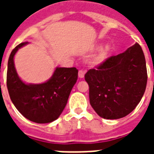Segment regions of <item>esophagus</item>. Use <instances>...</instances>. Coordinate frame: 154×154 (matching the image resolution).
Here are the masks:
<instances>
[{
	"mask_svg": "<svg viewBox=\"0 0 154 154\" xmlns=\"http://www.w3.org/2000/svg\"><path fill=\"white\" fill-rule=\"evenodd\" d=\"M85 76V71L84 70H79V72H78V77L80 78H83Z\"/></svg>",
	"mask_w": 154,
	"mask_h": 154,
	"instance_id": "34e87169",
	"label": "esophagus"
}]
</instances>
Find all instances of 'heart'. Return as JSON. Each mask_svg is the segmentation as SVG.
I'll use <instances>...</instances> for the list:
<instances>
[{"label":"heart","mask_w":154,"mask_h":154,"mask_svg":"<svg viewBox=\"0 0 154 154\" xmlns=\"http://www.w3.org/2000/svg\"><path fill=\"white\" fill-rule=\"evenodd\" d=\"M109 50V46H106L105 48L101 49V51H100V53L93 59V60H92V64L94 65H100V64H101V63L106 59V57H107Z\"/></svg>","instance_id":"1"}]
</instances>
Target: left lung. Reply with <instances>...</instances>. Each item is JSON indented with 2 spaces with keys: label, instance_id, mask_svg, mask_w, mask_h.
Wrapping results in <instances>:
<instances>
[{
  "label": "left lung",
  "instance_id": "obj_1",
  "mask_svg": "<svg viewBox=\"0 0 154 154\" xmlns=\"http://www.w3.org/2000/svg\"><path fill=\"white\" fill-rule=\"evenodd\" d=\"M147 78L145 55L136 43L85 74L89 86L90 105L105 119L125 117L141 101Z\"/></svg>",
  "mask_w": 154,
  "mask_h": 154
}]
</instances>
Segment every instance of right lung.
<instances>
[{"label":"right lung","instance_id":"add662e5","mask_svg":"<svg viewBox=\"0 0 154 154\" xmlns=\"http://www.w3.org/2000/svg\"><path fill=\"white\" fill-rule=\"evenodd\" d=\"M28 42H23L11 52L7 69V88L17 109L31 122L49 123L57 119L67 104L78 70L76 68H57L48 82L26 85L19 78L13 62L15 53Z\"/></svg>","mask_w":154,"mask_h":154}]
</instances>
